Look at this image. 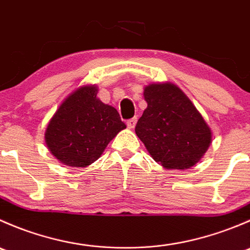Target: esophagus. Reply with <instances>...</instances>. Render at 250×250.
Returning <instances> with one entry per match:
<instances>
[{"label":"esophagus","mask_w":250,"mask_h":250,"mask_svg":"<svg viewBox=\"0 0 250 250\" xmlns=\"http://www.w3.org/2000/svg\"><path fill=\"white\" fill-rule=\"evenodd\" d=\"M135 125H137V118H130V120L127 121V127L129 128V129H133V128L135 127Z\"/></svg>","instance_id":"1"}]
</instances>
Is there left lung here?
<instances>
[{"mask_svg":"<svg viewBox=\"0 0 250 250\" xmlns=\"http://www.w3.org/2000/svg\"><path fill=\"white\" fill-rule=\"evenodd\" d=\"M147 107L135 127L151 157L166 169H188L211 143V130L188 95L170 82L144 88Z\"/></svg>","mask_w":250,"mask_h":250,"instance_id":"1","label":"left lung"}]
</instances>
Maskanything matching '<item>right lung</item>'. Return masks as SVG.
I'll list each match as a JSON object with an SVG mask.
<instances>
[{"label":"right lung","mask_w":250,"mask_h":250,"mask_svg":"<svg viewBox=\"0 0 250 250\" xmlns=\"http://www.w3.org/2000/svg\"><path fill=\"white\" fill-rule=\"evenodd\" d=\"M95 84L77 88L67 95L48 122V150L60 163L84 168L102 156L107 144L125 128L120 113L104 104Z\"/></svg>","instance_id":"add662e5"}]
</instances>
